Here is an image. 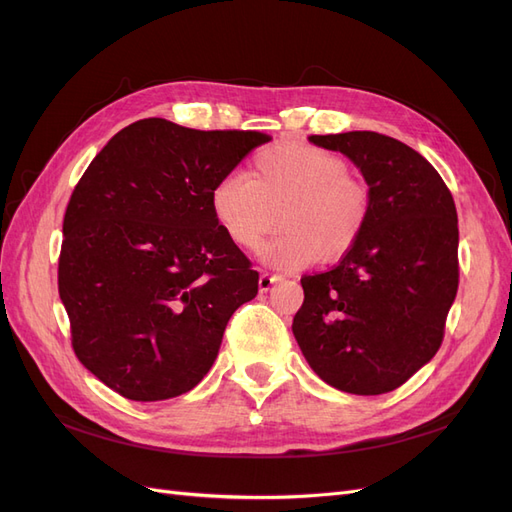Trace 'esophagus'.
<instances>
[{
  "label": "esophagus",
  "instance_id": "esophagus-1",
  "mask_svg": "<svg viewBox=\"0 0 512 512\" xmlns=\"http://www.w3.org/2000/svg\"><path fill=\"white\" fill-rule=\"evenodd\" d=\"M282 277L280 275H269V273H262L260 277H258V288H260V292H269L271 290V286L275 284V282H280Z\"/></svg>",
  "mask_w": 512,
  "mask_h": 512
}]
</instances>
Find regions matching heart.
Instances as JSON below:
<instances>
[{"mask_svg": "<svg viewBox=\"0 0 512 512\" xmlns=\"http://www.w3.org/2000/svg\"><path fill=\"white\" fill-rule=\"evenodd\" d=\"M346 170L342 158L322 147H267L252 160V177L228 173L213 183V220L232 245L256 252L282 213L284 232L262 250L267 265L282 271L305 269L318 258L339 260L369 218L367 188Z\"/></svg>", "mask_w": 512, "mask_h": 512, "instance_id": "obj_1", "label": "heart"}]
</instances>
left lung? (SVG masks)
<instances>
[{
  "label": "left lung",
  "instance_id": "1",
  "mask_svg": "<svg viewBox=\"0 0 512 512\" xmlns=\"http://www.w3.org/2000/svg\"><path fill=\"white\" fill-rule=\"evenodd\" d=\"M361 170L369 218L331 271L305 275L294 339L320 380L382 395L438 352L459 286L457 209L421 153L378 132L309 136Z\"/></svg>",
  "mask_w": 512,
  "mask_h": 512
}]
</instances>
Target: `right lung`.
<instances>
[{
	"label": "right lung",
	"mask_w": 512,
	"mask_h": 512,
	"mask_svg": "<svg viewBox=\"0 0 512 512\" xmlns=\"http://www.w3.org/2000/svg\"><path fill=\"white\" fill-rule=\"evenodd\" d=\"M265 143L260 132L141 119L76 183L59 297L79 361L121 397L192 391L218 359L230 316L258 294V273L215 224L209 194Z\"/></svg>",
	"instance_id": "right-lung-1"
}]
</instances>
